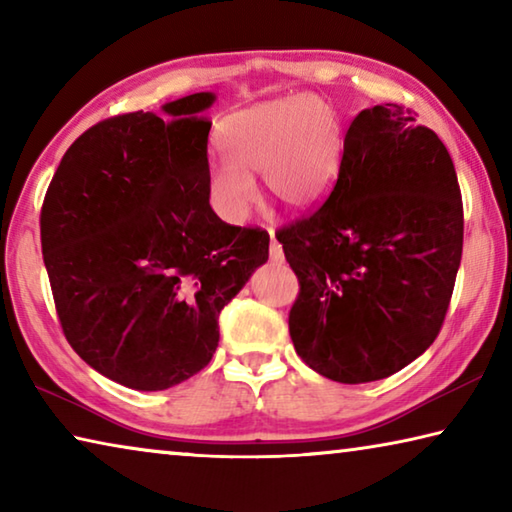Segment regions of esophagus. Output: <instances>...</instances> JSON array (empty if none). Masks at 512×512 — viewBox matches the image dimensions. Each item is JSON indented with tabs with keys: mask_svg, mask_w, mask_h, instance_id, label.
<instances>
[{
	"mask_svg": "<svg viewBox=\"0 0 512 512\" xmlns=\"http://www.w3.org/2000/svg\"><path fill=\"white\" fill-rule=\"evenodd\" d=\"M268 253H271V262L273 264H282L284 262V250L280 246V241L275 239V232L271 230V246H268Z\"/></svg>",
	"mask_w": 512,
	"mask_h": 512,
	"instance_id": "obj_1",
	"label": "esophagus"
}]
</instances>
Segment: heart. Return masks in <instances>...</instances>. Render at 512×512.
I'll return each instance as SVG.
<instances>
[{
	"instance_id": "obj_1",
	"label": "heart",
	"mask_w": 512,
	"mask_h": 512,
	"mask_svg": "<svg viewBox=\"0 0 512 512\" xmlns=\"http://www.w3.org/2000/svg\"><path fill=\"white\" fill-rule=\"evenodd\" d=\"M225 162H212L207 194L221 219L241 223L255 203V176L289 210H309L339 178L345 131L339 112L314 94L257 103L219 124Z\"/></svg>"
}]
</instances>
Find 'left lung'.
Listing matches in <instances>:
<instances>
[{
  "label": "left lung",
  "instance_id": "obj_1",
  "mask_svg": "<svg viewBox=\"0 0 512 512\" xmlns=\"http://www.w3.org/2000/svg\"><path fill=\"white\" fill-rule=\"evenodd\" d=\"M300 296L291 341L341 384L391 377L436 341L463 253V201L445 144L409 108L361 110L323 207L277 232Z\"/></svg>",
  "mask_w": 512,
  "mask_h": 512
}]
</instances>
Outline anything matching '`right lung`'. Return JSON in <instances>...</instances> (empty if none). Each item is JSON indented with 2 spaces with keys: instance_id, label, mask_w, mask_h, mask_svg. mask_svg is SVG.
Wrapping results in <instances>:
<instances>
[{
  "instance_id": "obj_1",
  "label": "right lung",
  "mask_w": 512,
  "mask_h": 512,
  "mask_svg": "<svg viewBox=\"0 0 512 512\" xmlns=\"http://www.w3.org/2000/svg\"><path fill=\"white\" fill-rule=\"evenodd\" d=\"M196 92L99 121L69 146L40 212L65 339L103 377L164 391L219 345V314L268 259V235L214 214Z\"/></svg>"
}]
</instances>
